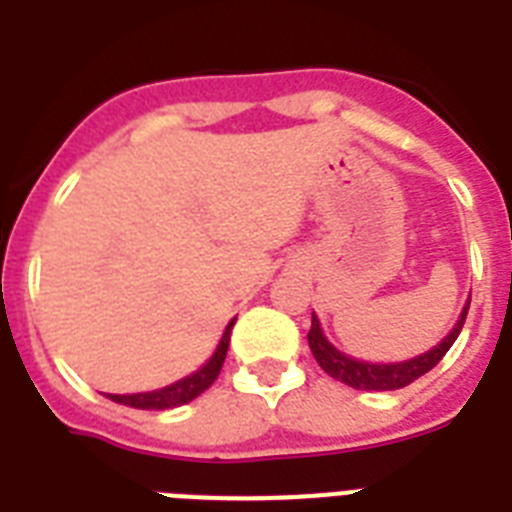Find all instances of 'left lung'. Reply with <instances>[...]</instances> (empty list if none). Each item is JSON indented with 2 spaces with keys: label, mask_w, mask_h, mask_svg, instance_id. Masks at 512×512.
Masks as SVG:
<instances>
[{
  "label": "left lung",
  "mask_w": 512,
  "mask_h": 512,
  "mask_svg": "<svg viewBox=\"0 0 512 512\" xmlns=\"http://www.w3.org/2000/svg\"><path fill=\"white\" fill-rule=\"evenodd\" d=\"M470 300L462 308L460 319L449 329V335L444 340L433 345L430 350L420 353V356L406 358V361H388V364H374V361H364V358H353L348 353H342L327 340L324 329H321L319 316H311V332H308V345H311L313 358L319 361V366L329 377H335L337 382H345L356 390H398L406 388L409 382L420 380L422 374H428L433 366L446 356V350L452 348L454 340L460 337L465 316H468Z\"/></svg>",
  "instance_id": "1"
}]
</instances>
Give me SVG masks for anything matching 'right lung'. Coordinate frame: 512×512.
I'll use <instances>...</instances> for the list:
<instances>
[{
	"label": "right lung",
	"instance_id": "right-lung-1",
	"mask_svg": "<svg viewBox=\"0 0 512 512\" xmlns=\"http://www.w3.org/2000/svg\"><path fill=\"white\" fill-rule=\"evenodd\" d=\"M233 324H236V319L228 321L223 337L217 342L215 353H212L196 372L185 374V377H180L177 382H170V385H164V388L146 390V393H124V396L122 393H106V398H111L116 404L132 406V409H154V412H164V409H175V406L188 404V401L201 396V393L217 380V374L223 369L225 353H228Z\"/></svg>",
	"mask_w": 512,
	"mask_h": 512
}]
</instances>
